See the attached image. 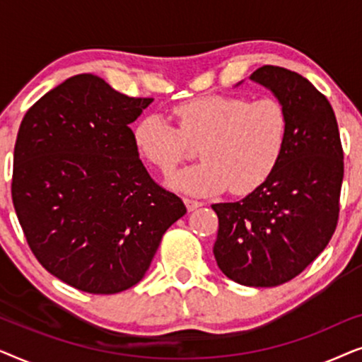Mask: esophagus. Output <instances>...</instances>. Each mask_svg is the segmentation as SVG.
Segmentation results:
<instances>
[{
	"label": "esophagus",
	"instance_id": "34e87169",
	"mask_svg": "<svg viewBox=\"0 0 362 362\" xmlns=\"http://www.w3.org/2000/svg\"><path fill=\"white\" fill-rule=\"evenodd\" d=\"M185 204L187 207V211H194L197 207H201L204 202L197 201V199H191V197H185Z\"/></svg>",
	"mask_w": 362,
	"mask_h": 362
}]
</instances>
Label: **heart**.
I'll return each instance as SVG.
<instances>
[{
  "instance_id": "b5f03b06",
  "label": "heart",
  "mask_w": 362,
  "mask_h": 362,
  "mask_svg": "<svg viewBox=\"0 0 362 362\" xmlns=\"http://www.w3.org/2000/svg\"><path fill=\"white\" fill-rule=\"evenodd\" d=\"M177 128L160 115L135 123L133 145L163 175H173L197 146L202 161L171 180L192 194L255 191L279 165L288 136V113L275 97L204 95L173 108Z\"/></svg>"
}]
</instances>
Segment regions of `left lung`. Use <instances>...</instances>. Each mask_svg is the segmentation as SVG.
Returning a JSON list of instances; mask_svg holds the SVG:
<instances>
[{"mask_svg": "<svg viewBox=\"0 0 362 362\" xmlns=\"http://www.w3.org/2000/svg\"><path fill=\"white\" fill-rule=\"evenodd\" d=\"M250 78L285 105L288 136L264 185L237 202L212 204L219 217L214 257L237 284L276 286L300 275L334 234L343 146L331 103L305 77L262 66Z\"/></svg>", "mask_w": 362, "mask_h": 362, "instance_id": "1", "label": "left lung"}]
</instances>
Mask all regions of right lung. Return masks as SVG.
<instances>
[{
  "label": "right lung",
  "mask_w": 362,
  "mask_h": 362,
  "mask_svg": "<svg viewBox=\"0 0 362 362\" xmlns=\"http://www.w3.org/2000/svg\"><path fill=\"white\" fill-rule=\"evenodd\" d=\"M151 102L78 74L23 118L14 211L39 264L74 288L93 295L132 288L150 269L163 234L186 214L133 145L128 125Z\"/></svg>",
  "instance_id": "right-lung-1"
}]
</instances>
